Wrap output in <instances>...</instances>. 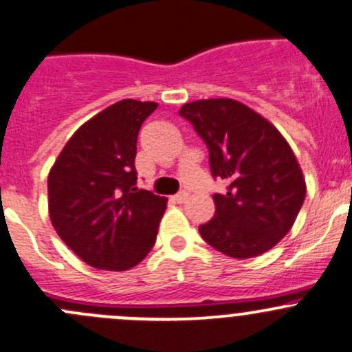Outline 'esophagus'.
Listing matches in <instances>:
<instances>
[{
	"label": "esophagus",
	"mask_w": 352,
	"mask_h": 352,
	"mask_svg": "<svg viewBox=\"0 0 352 352\" xmlns=\"http://www.w3.org/2000/svg\"><path fill=\"white\" fill-rule=\"evenodd\" d=\"M186 199H187L186 190H182V192H179V194H175V196H172V201L177 202V204H182V202H186Z\"/></svg>",
	"instance_id": "obj_1"
}]
</instances>
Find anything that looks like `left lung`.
<instances>
[{
  "label": "left lung",
  "instance_id": "left-lung-1",
  "mask_svg": "<svg viewBox=\"0 0 352 352\" xmlns=\"http://www.w3.org/2000/svg\"><path fill=\"white\" fill-rule=\"evenodd\" d=\"M202 138L212 177L228 182L214 194L216 212L199 233L228 257L271 250L289 232L307 186L296 156L267 119L232 98H211L179 110Z\"/></svg>",
  "mask_w": 352,
  "mask_h": 352
}]
</instances>
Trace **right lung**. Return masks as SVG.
Masks as SVG:
<instances>
[{
	"mask_svg": "<svg viewBox=\"0 0 352 352\" xmlns=\"http://www.w3.org/2000/svg\"><path fill=\"white\" fill-rule=\"evenodd\" d=\"M158 104L120 100L85 122L52 165L49 216L78 257L95 269L127 271L153 248L166 197L138 189L141 124Z\"/></svg>",
	"mask_w": 352,
	"mask_h": 352,
	"instance_id": "1",
	"label": "right lung"
}]
</instances>
